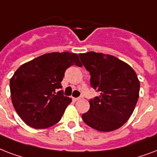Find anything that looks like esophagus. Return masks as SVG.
Listing matches in <instances>:
<instances>
[{
    "instance_id": "esophagus-1",
    "label": "esophagus",
    "mask_w": 157,
    "mask_h": 157,
    "mask_svg": "<svg viewBox=\"0 0 157 157\" xmlns=\"http://www.w3.org/2000/svg\"><path fill=\"white\" fill-rule=\"evenodd\" d=\"M72 100L74 101H77L80 100V98H72Z\"/></svg>"
}]
</instances>
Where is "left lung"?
I'll return each mask as SVG.
<instances>
[{
    "instance_id": "1",
    "label": "left lung",
    "mask_w": 157,
    "mask_h": 157,
    "mask_svg": "<svg viewBox=\"0 0 157 157\" xmlns=\"http://www.w3.org/2000/svg\"><path fill=\"white\" fill-rule=\"evenodd\" d=\"M78 56L91 75V87L99 92L89 100L90 109L82 114V120L101 132L120 128L131 116L139 97L140 82L135 71L110 55L90 52Z\"/></svg>"
}]
</instances>
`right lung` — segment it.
Wrapping results in <instances>:
<instances>
[{"label": "right lung", "instance_id": "right-lung-1", "mask_svg": "<svg viewBox=\"0 0 157 157\" xmlns=\"http://www.w3.org/2000/svg\"><path fill=\"white\" fill-rule=\"evenodd\" d=\"M81 66L78 56L52 52L22 65L10 81L14 109L24 123L34 128H49L61 119L72 100L64 96L61 81L71 65Z\"/></svg>", "mask_w": 157, "mask_h": 157}]
</instances>
